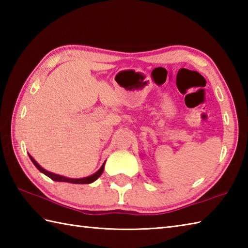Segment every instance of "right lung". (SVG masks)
I'll return each mask as SVG.
<instances>
[{"label":"right lung","mask_w":248,"mask_h":248,"mask_svg":"<svg viewBox=\"0 0 248 248\" xmlns=\"http://www.w3.org/2000/svg\"><path fill=\"white\" fill-rule=\"evenodd\" d=\"M31 161L33 162V164L36 166L37 170H38L40 172L45 173L46 176H48L49 178H51L52 180L54 181H57V182H68V183H75V184H88V183H93V181H96L97 179L102 175V172L104 170V164L105 162L102 164V166L100 167V170L98 171H96L94 173H93L92 176H88V177H85V178H78V179H75V178H68V177H64V176H61V175H57V173H54V172H51V171H48L46 170L45 168L41 167L38 163H37L34 159L33 156H31V155H29Z\"/></svg>","instance_id":"right-lung-1"}]
</instances>
